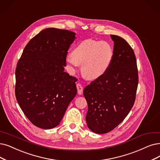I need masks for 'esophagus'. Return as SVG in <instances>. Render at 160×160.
Segmentation results:
<instances>
[{
    "instance_id": "34e87169",
    "label": "esophagus",
    "mask_w": 160,
    "mask_h": 160,
    "mask_svg": "<svg viewBox=\"0 0 160 160\" xmlns=\"http://www.w3.org/2000/svg\"><path fill=\"white\" fill-rule=\"evenodd\" d=\"M77 89H78V93L79 94H82V92H83V87L79 83L77 84Z\"/></svg>"
}]
</instances>
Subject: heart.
I'll return each instance as SVG.
<instances>
[{
  "label": "heart",
  "mask_w": 160,
  "mask_h": 160,
  "mask_svg": "<svg viewBox=\"0 0 160 160\" xmlns=\"http://www.w3.org/2000/svg\"><path fill=\"white\" fill-rule=\"evenodd\" d=\"M113 58V49L106 41L86 39L75 47L66 63L71 69L81 66L85 78L96 79L105 75L110 69Z\"/></svg>",
  "instance_id": "b5f03b06"
}]
</instances>
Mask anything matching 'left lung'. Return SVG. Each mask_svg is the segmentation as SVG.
I'll return each instance as SVG.
<instances>
[{
	"instance_id": "1",
	"label": "left lung",
	"mask_w": 160,
	"mask_h": 160,
	"mask_svg": "<svg viewBox=\"0 0 160 160\" xmlns=\"http://www.w3.org/2000/svg\"><path fill=\"white\" fill-rule=\"evenodd\" d=\"M113 58L107 73L92 81L83 94L88 104L87 126L92 132L104 134L120 124L131 111L138 83L135 52L124 39L111 35Z\"/></svg>"
}]
</instances>
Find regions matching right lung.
<instances>
[{"mask_svg":"<svg viewBox=\"0 0 160 160\" xmlns=\"http://www.w3.org/2000/svg\"><path fill=\"white\" fill-rule=\"evenodd\" d=\"M74 32L47 28L29 41L16 68L15 94L22 110L44 129L58 125L77 94L76 78L64 72Z\"/></svg>","mask_w":160,"mask_h":160,"instance_id":"1","label":"right lung"}]
</instances>
